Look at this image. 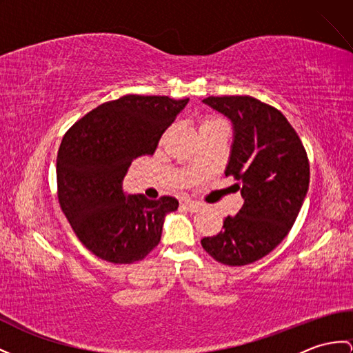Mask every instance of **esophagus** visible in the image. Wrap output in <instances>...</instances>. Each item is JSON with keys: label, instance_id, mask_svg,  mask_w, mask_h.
<instances>
[{"label": "esophagus", "instance_id": "1", "mask_svg": "<svg viewBox=\"0 0 353 353\" xmlns=\"http://www.w3.org/2000/svg\"><path fill=\"white\" fill-rule=\"evenodd\" d=\"M181 206H183L184 210L190 211V212H196V211H199V210H201V203H197V202H190V201H187V202L181 203Z\"/></svg>", "mask_w": 353, "mask_h": 353}]
</instances>
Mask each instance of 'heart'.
I'll return each instance as SVG.
<instances>
[{"mask_svg": "<svg viewBox=\"0 0 353 353\" xmlns=\"http://www.w3.org/2000/svg\"><path fill=\"white\" fill-rule=\"evenodd\" d=\"M219 124H223L221 119L216 118V117H203L201 119V130L202 128H206V127H212V125H219Z\"/></svg>", "mask_w": 353, "mask_h": 353, "instance_id": "heart-1", "label": "heart"}]
</instances>
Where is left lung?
<instances>
[{
  "instance_id": "8db88e82",
  "label": "left lung",
  "mask_w": 353,
  "mask_h": 353,
  "mask_svg": "<svg viewBox=\"0 0 353 353\" xmlns=\"http://www.w3.org/2000/svg\"><path fill=\"white\" fill-rule=\"evenodd\" d=\"M203 103L234 127L225 174L238 181L244 205L236 216L225 219L223 230L201 244L223 265L253 263L294 226L310 183L307 152L286 117L266 103L250 96H211Z\"/></svg>"
}]
</instances>
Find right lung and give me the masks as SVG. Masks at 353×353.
Listing matches in <instances>:
<instances>
[{"label":"right lung","mask_w":353,"mask_h":353,"mask_svg":"<svg viewBox=\"0 0 353 353\" xmlns=\"http://www.w3.org/2000/svg\"><path fill=\"white\" fill-rule=\"evenodd\" d=\"M188 99L123 96L72 125L57 156L58 201L79 241L103 261H142L160 243L166 214L178 201L125 194L132 161L156 151L161 134Z\"/></svg>","instance_id":"obj_1"}]
</instances>
